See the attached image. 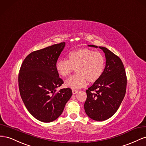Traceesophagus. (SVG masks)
I'll list each match as a JSON object with an SVG mask.
<instances>
[{"instance_id":"esophagus-1","label":"esophagus","mask_w":146,"mask_h":146,"mask_svg":"<svg viewBox=\"0 0 146 146\" xmlns=\"http://www.w3.org/2000/svg\"><path fill=\"white\" fill-rule=\"evenodd\" d=\"M78 92H79V90H75V89H73V90H72V93H73V95L77 94V93Z\"/></svg>"}]
</instances>
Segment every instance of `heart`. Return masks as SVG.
<instances>
[{
    "label": "heart",
    "instance_id": "heart-1",
    "mask_svg": "<svg viewBox=\"0 0 146 146\" xmlns=\"http://www.w3.org/2000/svg\"><path fill=\"white\" fill-rule=\"evenodd\" d=\"M106 65L105 58L99 51L87 48H80L70 51L67 60L58 59L55 64L57 74L65 78L75 69L76 74L66 80V87L78 89L85 87L87 81L93 83L100 80Z\"/></svg>",
    "mask_w": 146,
    "mask_h": 146
}]
</instances>
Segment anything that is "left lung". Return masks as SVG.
I'll return each mask as SVG.
<instances>
[{
    "mask_svg": "<svg viewBox=\"0 0 146 146\" xmlns=\"http://www.w3.org/2000/svg\"><path fill=\"white\" fill-rule=\"evenodd\" d=\"M98 48L105 54V68L100 80L86 90L84 110L90 119L103 121L112 117L119 109L126 92L127 76L121 59L106 48Z\"/></svg>",
    "mask_w": 146,
    "mask_h": 146,
    "instance_id": "8db88e82",
    "label": "left lung"
}]
</instances>
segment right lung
Listing matches in <instances>:
<instances>
[{
	"label": "right lung",
	"instance_id": "1",
	"mask_svg": "<svg viewBox=\"0 0 146 146\" xmlns=\"http://www.w3.org/2000/svg\"><path fill=\"white\" fill-rule=\"evenodd\" d=\"M65 43L53 44L31 52L23 62L18 76L21 97L31 115L43 122H51L62 114L72 95V89L62 86L56 62Z\"/></svg>",
	"mask_w": 146,
	"mask_h": 146
}]
</instances>
